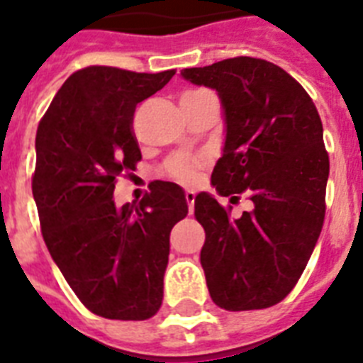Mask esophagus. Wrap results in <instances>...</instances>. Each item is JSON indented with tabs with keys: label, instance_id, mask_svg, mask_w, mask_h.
I'll return each instance as SVG.
<instances>
[{
	"label": "esophagus",
	"instance_id": "esophagus-1",
	"mask_svg": "<svg viewBox=\"0 0 363 363\" xmlns=\"http://www.w3.org/2000/svg\"><path fill=\"white\" fill-rule=\"evenodd\" d=\"M184 198H186L188 207H190V213H192L194 201H196V192H194V190H186V192H184Z\"/></svg>",
	"mask_w": 363,
	"mask_h": 363
}]
</instances>
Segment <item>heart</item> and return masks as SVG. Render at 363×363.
Returning <instances> with one entry per match:
<instances>
[{
  "instance_id": "1",
  "label": "heart",
  "mask_w": 363,
  "mask_h": 363,
  "mask_svg": "<svg viewBox=\"0 0 363 363\" xmlns=\"http://www.w3.org/2000/svg\"><path fill=\"white\" fill-rule=\"evenodd\" d=\"M203 165L201 158H190V156H175L167 162V173L182 184H192L198 179L199 167Z\"/></svg>"
}]
</instances>
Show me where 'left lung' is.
I'll return each mask as SVG.
<instances>
[{"instance_id":"1","label":"left lung","mask_w":363,"mask_h":363,"mask_svg":"<svg viewBox=\"0 0 363 363\" xmlns=\"http://www.w3.org/2000/svg\"><path fill=\"white\" fill-rule=\"evenodd\" d=\"M181 75L216 90L224 111L211 184L254 205L232 220L211 194L196 196L211 298L226 311L265 309L292 292L322 232L330 160L320 116L303 86L265 60L239 56Z\"/></svg>"}]
</instances>
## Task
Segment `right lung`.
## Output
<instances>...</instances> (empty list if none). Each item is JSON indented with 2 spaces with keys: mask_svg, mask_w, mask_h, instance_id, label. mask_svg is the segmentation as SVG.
Listing matches in <instances>:
<instances>
[{
  "mask_svg": "<svg viewBox=\"0 0 363 363\" xmlns=\"http://www.w3.org/2000/svg\"><path fill=\"white\" fill-rule=\"evenodd\" d=\"M162 73L92 65L62 84L39 122L31 192L43 239L77 298L111 320H147L164 299L169 233L188 215L184 190L156 181L139 203L116 207V177L141 150L137 104L167 84Z\"/></svg>",
  "mask_w": 363,
  "mask_h": 363,
  "instance_id": "1",
  "label": "right lung"
}]
</instances>
